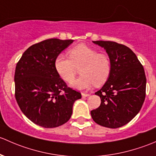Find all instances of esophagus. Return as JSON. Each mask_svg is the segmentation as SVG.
Returning <instances> with one entry per match:
<instances>
[{
    "mask_svg": "<svg viewBox=\"0 0 156 156\" xmlns=\"http://www.w3.org/2000/svg\"><path fill=\"white\" fill-rule=\"evenodd\" d=\"M89 95H90V94H87V93H84V92L82 93V96H83V98H84V97H88V96H89Z\"/></svg>",
    "mask_w": 156,
    "mask_h": 156,
    "instance_id": "1",
    "label": "esophagus"
}]
</instances>
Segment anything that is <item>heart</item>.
Instances as JSON below:
<instances>
[{
  "instance_id": "obj_1",
  "label": "heart",
  "mask_w": 156,
  "mask_h": 156,
  "mask_svg": "<svg viewBox=\"0 0 156 156\" xmlns=\"http://www.w3.org/2000/svg\"><path fill=\"white\" fill-rule=\"evenodd\" d=\"M70 58L60 54L55 60L58 74L67 83L74 80L77 68L81 77L70 86L75 89H89L93 86H101L108 80L111 73V62L107 55L98 53L86 45H78L69 52Z\"/></svg>"
}]
</instances>
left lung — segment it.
Here are the masks:
<instances>
[{"label": "left lung", "mask_w": 156, "mask_h": 156, "mask_svg": "<svg viewBox=\"0 0 156 156\" xmlns=\"http://www.w3.org/2000/svg\"><path fill=\"white\" fill-rule=\"evenodd\" d=\"M101 46L111 62V73L94 94L101 98L99 107L91 111L100 126L117 128L129 122L139 113L146 97L147 78L143 65L130 48L113 41H93Z\"/></svg>", "instance_id": "obj_1"}]
</instances>
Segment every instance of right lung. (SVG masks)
I'll return each mask as SVG.
<instances>
[{
    "label": "right lung",
    "instance_id": "1",
    "mask_svg": "<svg viewBox=\"0 0 156 156\" xmlns=\"http://www.w3.org/2000/svg\"><path fill=\"white\" fill-rule=\"evenodd\" d=\"M73 40L52 38L30 46L16 67L15 96L19 108L34 124L55 128L71 117L75 101L81 94L60 77L55 60Z\"/></svg>",
    "mask_w": 156,
    "mask_h": 156
}]
</instances>
